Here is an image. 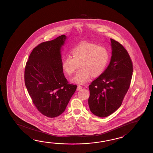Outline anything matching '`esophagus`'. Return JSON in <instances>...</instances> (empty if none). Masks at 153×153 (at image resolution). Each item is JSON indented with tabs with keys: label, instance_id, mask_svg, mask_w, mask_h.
<instances>
[{
	"label": "esophagus",
	"instance_id": "esophagus-1",
	"mask_svg": "<svg viewBox=\"0 0 153 153\" xmlns=\"http://www.w3.org/2000/svg\"><path fill=\"white\" fill-rule=\"evenodd\" d=\"M82 86H80V85H78V87H77V89H76V90H77V91H80L81 89H82Z\"/></svg>",
	"mask_w": 153,
	"mask_h": 153
}]
</instances>
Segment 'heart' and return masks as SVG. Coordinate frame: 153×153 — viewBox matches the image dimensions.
I'll use <instances>...</instances> for the list:
<instances>
[{"label": "heart", "instance_id": "b5f03b06", "mask_svg": "<svg viewBox=\"0 0 153 153\" xmlns=\"http://www.w3.org/2000/svg\"><path fill=\"white\" fill-rule=\"evenodd\" d=\"M109 59L107 50L91 42H84L72 50V56L63 59L62 68L66 74L71 75L75 72L78 63L81 68L72 78L71 81L76 84L86 83L91 78L97 76L104 71Z\"/></svg>", "mask_w": 153, "mask_h": 153}]
</instances>
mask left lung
<instances>
[{"label":"left lung","mask_w":153,"mask_h":153,"mask_svg":"<svg viewBox=\"0 0 153 153\" xmlns=\"http://www.w3.org/2000/svg\"><path fill=\"white\" fill-rule=\"evenodd\" d=\"M111 62L104 72L91 82L88 103L93 114L108 117L122 104L130 87L133 65L127 50L119 42L111 39Z\"/></svg>","instance_id":"obj_1"}]
</instances>
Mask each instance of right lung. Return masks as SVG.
Wrapping results in <instances>:
<instances>
[{
  "label": "right lung",
  "mask_w": 153,
  "mask_h": 153,
  "mask_svg": "<svg viewBox=\"0 0 153 153\" xmlns=\"http://www.w3.org/2000/svg\"><path fill=\"white\" fill-rule=\"evenodd\" d=\"M66 39L62 35L40 44L26 63V88L37 109L47 117L62 114L77 87L69 84L62 68L61 50Z\"/></svg>",
  "instance_id": "obj_1"
}]
</instances>
